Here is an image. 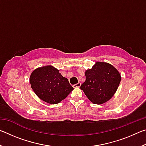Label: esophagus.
Returning a JSON list of instances; mask_svg holds the SVG:
<instances>
[{
  "mask_svg": "<svg viewBox=\"0 0 146 146\" xmlns=\"http://www.w3.org/2000/svg\"><path fill=\"white\" fill-rule=\"evenodd\" d=\"M80 85H81V84L80 82H78L77 84H76L73 85V88H79L80 86Z\"/></svg>",
  "mask_w": 146,
  "mask_h": 146,
  "instance_id": "obj_1",
  "label": "esophagus"
}]
</instances>
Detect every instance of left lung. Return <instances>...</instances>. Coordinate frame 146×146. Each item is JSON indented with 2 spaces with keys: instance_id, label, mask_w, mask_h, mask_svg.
Listing matches in <instances>:
<instances>
[{
  "instance_id": "8db88e82",
  "label": "left lung",
  "mask_w": 146,
  "mask_h": 146,
  "mask_svg": "<svg viewBox=\"0 0 146 146\" xmlns=\"http://www.w3.org/2000/svg\"><path fill=\"white\" fill-rule=\"evenodd\" d=\"M86 81L80 89L95 104H102L111 98L121 80L118 71L111 64L96 62L92 68L85 72Z\"/></svg>"
}]
</instances>
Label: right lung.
Returning a JSON list of instances; mask_svg holds the SVG:
<instances>
[{
    "instance_id": "obj_1",
    "label": "right lung",
    "mask_w": 146,
    "mask_h": 146,
    "mask_svg": "<svg viewBox=\"0 0 146 146\" xmlns=\"http://www.w3.org/2000/svg\"><path fill=\"white\" fill-rule=\"evenodd\" d=\"M29 83L36 96L51 104L60 102L73 90L68 78L50 65L35 69L31 74Z\"/></svg>"
}]
</instances>
